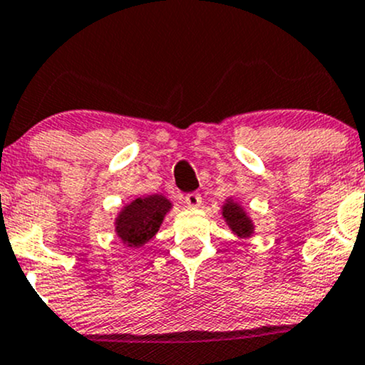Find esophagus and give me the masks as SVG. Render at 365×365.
Segmentation results:
<instances>
[{
	"instance_id": "34e87169",
	"label": "esophagus",
	"mask_w": 365,
	"mask_h": 365,
	"mask_svg": "<svg viewBox=\"0 0 365 365\" xmlns=\"http://www.w3.org/2000/svg\"><path fill=\"white\" fill-rule=\"evenodd\" d=\"M185 202L189 208H199L201 206V194L197 192H190L185 195Z\"/></svg>"
}]
</instances>
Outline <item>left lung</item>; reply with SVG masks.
Instances as JSON below:
<instances>
[{"label": "left lung", "mask_w": 365, "mask_h": 365, "mask_svg": "<svg viewBox=\"0 0 365 365\" xmlns=\"http://www.w3.org/2000/svg\"><path fill=\"white\" fill-rule=\"evenodd\" d=\"M222 217L237 237H250L253 234L252 218L241 208V205L234 202L232 199H227L222 206Z\"/></svg>", "instance_id": "obj_1"}]
</instances>
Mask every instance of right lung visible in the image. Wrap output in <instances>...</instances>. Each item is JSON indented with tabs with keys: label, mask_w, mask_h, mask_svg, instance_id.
Returning a JSON list of instances; mask_svg holds the SVG:
<instances>
[{
	"label": "right lung",
	"mask_w": 365,
	"mask_h": 365,
	"mask_svg": "<svg viewBox=\"0 0 365 365\" xmlns=\"http://www.w3.org/2000/svg\"><path fill=\"white\" fill-rule=\"evenodd\" d=\"M171 206L170 199L160 194L134 199L115 218V232L128 247H143L159 231Z\"/></svg>",
	"instance_id": "add662e5"
}]
</instances>
